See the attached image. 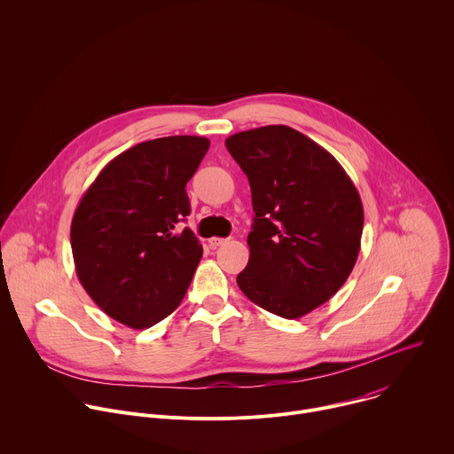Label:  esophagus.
Here are the masks:
<instances>
[{
  "mask_svg": "<svg viewBox=\"0 0 454 454\" xmlns=\"http://www.w3.org/2000/svg\"><path fill=\"white\" fill-rule=\"evenodd\" d=\"M228 242V239H221V237H212L210 240H208V244H210V247H219V246H223V244H226Z\"/></svg>",
  "mask_w": 454,
  "mask_h": 454,
  "instance_id": "1",
  "label": "esophagus"
}]
</instances>
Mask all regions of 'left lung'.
Returning a JSON list of instances; mask_svg holds the SVG:
<instances>
[{"label": "left lung", "instance_id": "obj_1", "mask_svg": "<svg viewBox=\"0 0 454 454\" xmlns=\"http://www.w3.org/2000/svg\"><path fill=\"white\" fill-rule=\"evenodd\" d=\"M249 179V261L237 277L258 307L296 319L331 300L352 273L363 235L359 192L338 160L287 125L226 138Z\"/></svg>", "mask_w": 454, "mask_h": 454}]
</instances>
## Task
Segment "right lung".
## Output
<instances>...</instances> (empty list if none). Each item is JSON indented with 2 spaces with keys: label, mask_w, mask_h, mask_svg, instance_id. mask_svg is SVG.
<instances>
[{
  "label": "right lung",
  "mask_w": 454,
  "mask_h": 454,
  "mask_svg": "<svg viewBox=\"0 0 454 454\" xmlns=\"http://www.w3.org/2000/svg\"><path fill=\"white\" fill-rule=\"evenodd\" d=\"M210 147L203 137H165L111 160L82 196L70 239L91 300L131 329H149L181 303L203 256L190 228L186 183Z\"/></svg>",
  "instance_id": "right-lung-1"
}]
</instances>
